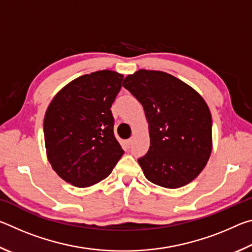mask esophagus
I'll list each match as a JSON object with an SVG mask.
<instances>
[{
  "instance_id": "1",
  "label": "esophagus",
  "mask_w": 252,
  "mask_h": 252,
  "mask_svg": "<svg viewBox=\"0 0 252 252\" xmlns=\"http://www.w3.org/2000/svg\"><path fill=\"white\" fill-rule=\"evenodd\" d=\"M132 141H133V139H132V138H130V139H127V140H126V146H127V147H131V144H132Z\"/></svg>"
}]
</instances>
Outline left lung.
Returning <instances> with one entry per match:
<instances>
[{"mask_svg": "<svg viewBox=\"0 0 252 252\" xmlns=\"http://www.w3.org/2000/svg\"><path fill=\"white\" fill-rule=\"evenodd\" d=\"M123 88L140 103L149 121L150 148L138 162L149 181L176 189L206 167L212 146V119L192 88L161 71L139 70Z\"/></svg>", "mask_w": 252, "mask_h": 252, "instance_id": "8db88e82", "label": "left lung"}]
</instances>
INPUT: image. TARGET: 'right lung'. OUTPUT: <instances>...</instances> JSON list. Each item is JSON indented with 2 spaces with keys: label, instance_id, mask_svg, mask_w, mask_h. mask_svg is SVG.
<instances>
[{
  "label": "right lung",
  "instance_id": "add662e5",
  "mask_svg": "<svg viewBox=\"0 0 252 252\" xmlns=\"http://www.w3.org/2000/svg\"><path fill=\"white\" fill-rule=\"evenodd\" d=\"M123 75L103 70L80 76L60 91L44 117L48 159L63 180L85 188L109 176L123 156L111 106Z\"/></svg>",
  "mask_w": 252,
  "mask_h": 252
}]
</instances>
